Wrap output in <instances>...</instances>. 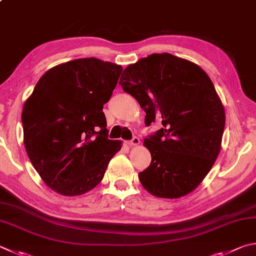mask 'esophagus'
Listing matches in <instances>:
<instances>
[{"label": "esophagus", "mask_w": 256, "mask_h": 256, "mask_svg": "<svg viewBox=\"0 0 256 256\" xmlns=\"http://www.w3.org/2000/svg\"><path fill=\"white\" fill-rule=\"evenodd\" d=\"M128 144L130 146H138V144H140V138H138V136H134L132 140L128 141Z\"/></svg>", "instance_id": "obj_1"}]
</instances>
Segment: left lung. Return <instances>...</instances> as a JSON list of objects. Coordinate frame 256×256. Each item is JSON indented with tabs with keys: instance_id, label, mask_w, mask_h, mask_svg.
I'll return each mask as SVG.
<instances>
[{
	"instance_id": "8db88e82",
	"label": "left lung",
	"mask_w": 256,
	"mask_h": 256,
	"mask_svg": "<svg viewBox=\"0 0 256 256\" xmlns=\"http://www.w3.org/2000/svg\"><path fill=\"white\" fill-rule=\"evenodd\" d=\"M120 85L146 115V125L164 128L146 138L151 164L138 174L144 188L160 198H179L198 187L215 164L225 112L210 78L196 64L153 54L130 64Z\"/></svg>"
}]
</instances>
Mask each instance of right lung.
I'll return each instance as SVG.
<instances>
[{
	"label": "right lung",
	"instance_id": "right-lung-1",
	"mask_svg": "<svg viewBox=\"0 0 256 256\" xmlns=\"http://www.w3.org/2000/svg\"><path fill=\"white\" fill-rule=\"evenodd\" d=\"M122 67L76 59L44 74L22 110L28 156L44 184L64 196L98 184L120 142L108 140L103 106Z\"/></svg>",
	"mask_w": 256,
	"mask_h": 256
}]
</instances>
